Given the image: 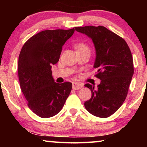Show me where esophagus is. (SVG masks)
<instances>
[{"label": "esophagus", "instance_id": "obj_1", "mask_svg": "<svg viewBox=\"0 0 147 147\" xmlns=\"http://www.w3.org/2000/svg\"><path fill=\"white\" fill-rule=\"evenodd\" d=\"M83 87V84L79 82H74L73 85H72V88L74 90H80Z\"/></svg>", "mask_w": 147, "mask_h": 147}]
</instances>
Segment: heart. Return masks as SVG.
Wrapping results in <instances>:
<instances>
[{
	"instance_id": "1",
	"label": "heart",
	"mask_w": 147,
	"mask_h": 147,
	"mask_svg": "<svg viewBox=\"0 0 147 147\" xmlns=\"http://www.w3.org/2000/svg\"><path fill=\"white\" fill-rule=\"evenodd\" d=\"M75 48L77 52L82 51L84 50H90V48L88 47L87 44L84 43H78L75 45Z\"/></svg>"
}]
</instances>
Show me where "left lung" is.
<instances>
[{
    "label": "left lung",
    "mask_w": 147,
    "mask_h": 147,
    "mask_svg": "<svg viewBox=\"0 0 147 147\" xmlns=\"http://www.w3.org/2000/svg\"><path fill=\"white\" fill-rule=\"evenodd\" d=\"M75 29L93 41L96 53L95 76L101 80L96 89L90 84L84 86L92 92L91 98L84 106L92 115L109 117L119 109L127 96L134 74L131 51L123 38L103 26H86Z\"/></svg>",
    "instance_id": "8db88e82"
}]
</instances>
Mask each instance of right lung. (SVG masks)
I'll use <instances>...</instances> for the list:
<instances>
[{"instance_id": "1", "label": "right lung", "mask_w": 147, "mask_h": 147, "mask_svg": "<svg viewBox=\"0 0 147 147\" xmlns=\"http://www.w3.org/2000/svg\"><path fill=\"white\" fill-rule=\"evenodd\" d=\"M74 31V28L41 31L28 39L20 52V87L29 108L41 118L59 113L71 92V82L56 83L51 69L59 61L62 47Z\"/></svg>"}]
</instances>
